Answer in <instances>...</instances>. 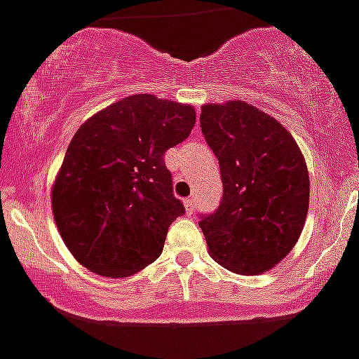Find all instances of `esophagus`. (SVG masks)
<instances>
[{
	"label": "esophagus",
	"mask_w": 359,
	"mask_h": 359,
	"mask_svg": "<svg viewBox=\"0 0 359 359\" xmlns=\"http://www.w3.org/2000/svg\"><path fill=\"white\" fill-rule=\"evenodd\" d=\"M184 204H186V210H188V213H194V210H195V198L194 197L186 198Z\"/></svg>",
	"instance_id": "1"
}]
</instances>
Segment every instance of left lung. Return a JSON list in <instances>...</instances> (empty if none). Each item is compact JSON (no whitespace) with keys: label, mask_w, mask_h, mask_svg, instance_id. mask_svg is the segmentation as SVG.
<instances>
[{"label":"left lung","mask_w":359,"mask_h":359,"mask_svg":"<svg viewBox=\"0 0 359 359\" xmlns=\"http://www.w3.org/2000/svg\"><path fill=\"white\" fill-rule=\"evenodd\" d=\"M201 128L222 179L221 204L198 221L210 255L236 273L268 272L305 226V156L281 123L246 102L203 105Z\"/></svg>","instance_id":"obj_1"}]
</instances>
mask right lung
<instances>
[{
  "label": "right lung",
  "instance_id": "obj_1",
  "mask_svg": "<svg viewBox=\"0 0 359 359\" xmlns=\"http://www.w3.org/2000/svg\"><path fill=\"white\" fill-rule=\"evenodd\" d=\"M194 126L191 105L153 95L114 102L80 126L53 186L54 221L78 263L129 277L162 254L184 213L164 155Z\"/></svg>",
  "mask_w": 359,
  "mask_h": 359
}]
</instances>
